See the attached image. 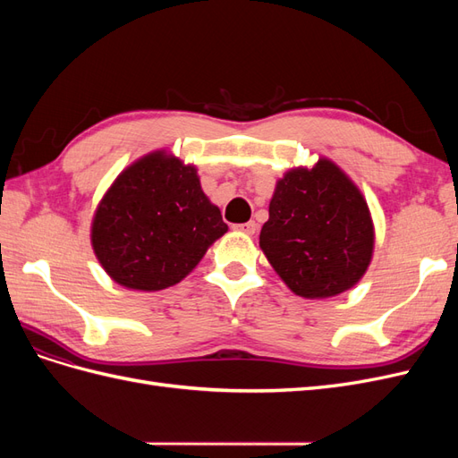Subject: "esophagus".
<instances>
[{
  "label": "esophagus",
  "instance_id": "34e87169",
  "mask_svg": "<svg viewBox=\"0 0 458 458\" xmlns=\"http://www.w3.org/2000/svg\"><path fill=\"white\" fill-rule=\"evenodd\" d=\"M237 229L242 231V233H246V234H254V233L258 231V224H256V221H246V224L237 225Z\"/></svg>",
  "mask_w": 458,
  "mask_h": 458
}]
</instances>
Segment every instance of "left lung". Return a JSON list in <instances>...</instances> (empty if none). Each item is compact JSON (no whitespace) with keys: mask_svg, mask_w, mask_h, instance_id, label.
<instances>
[{"mask_svg":"<svg viewBox=\"0 0 458 458\" xmlns=\"http://www.w3.org/2000/svg\"><path fill=\"white\" fill-rule=\"evenodd\" d=\"M259 246L301 298H330L365 275L374 246L369 206L336 164L284 174L269 202Z\"/></svg>","mask_w":458,"mask_h":458,"instance_id":"1","label":"left lung"}]
</instances>
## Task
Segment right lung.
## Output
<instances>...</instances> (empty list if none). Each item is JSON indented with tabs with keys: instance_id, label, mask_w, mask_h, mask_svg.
I'll list each match as a JSON object with an SVG mask.
<instances>
[{
	"instance_id": "right-lung-1",
	"label": "right lung",
	"mask_w": 458,
	"mask_h": 458,
	"mask_svg": "<svg viewBox=\"0 0 458 458\" xmlns=\"http://www.w3.org/2000/svg\"><path fill=\"white\" fill-rule=\"evenodd\" d=\"M225 231L195 165L152 152L106 191L93 217L91 244L118 284L152 293L187 276Z\"/></svg>"
}]
</instances>
